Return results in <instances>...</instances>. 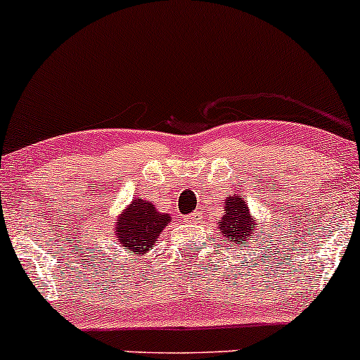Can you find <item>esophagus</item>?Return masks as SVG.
I'll return each mask as SVG.
<instances>
[{
	"label": "esophagus",
	"instance_id": "34e87169",
	"mask_svg": "<svg viewBox=\"0 0 360 360\" xmlns=\"http://www.w3.org/2000/svg\"><path fill=\"white\" fill-rule=\"evenodd\" d=\"M201 220H203V217H201L200 213H191V214H188V217H186V221H188V223H198Z\"/></svg>",
	"mask_w": 360,
	"mask_h": 360
}]
</instances>
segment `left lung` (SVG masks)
Wrapping results in <instances>:
<instances>
[{"mask_svg": "<svg viewBox=\"0 0 360 360\" xmlns=\"http://www.w3.org/2000/svg\"><path fill=\"white\" fill-rule=\"evenodd\" d=\"M225 214L221 220H218V229L221 235H225L223 242H232L240 245V243L257 240L255 238V230L257 223L249 212V206L238 196H229L225 200ZM262 232V230H260Z\"/></svg>", "mask_w": 360, "mask_h": 360, "instance_id": "obj_1", "label": "left lung"}]
</instances>
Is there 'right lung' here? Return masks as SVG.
Returning <instances> with one entry per match:
<instances>
[{
  "mask_svg": "<svg viewBox=\"0 0 360 360\" xmlns=\"http://www.w3.org/2000/svg\"><path fill=\"white\" fill-rule=\"evenodd\" d=\"M169 214L157 212L150 201L135 198L127 210H123L115 225V235L120 247L147 254L154 247L160 232L169 225Z\"/></svg>",
  "mask_w": 360,
  "mask_h": 360,
  "instance_id": "1",
  "label": "right lung"
}]
</instances>
